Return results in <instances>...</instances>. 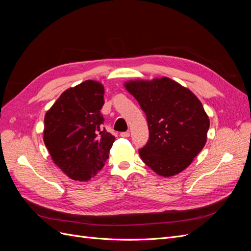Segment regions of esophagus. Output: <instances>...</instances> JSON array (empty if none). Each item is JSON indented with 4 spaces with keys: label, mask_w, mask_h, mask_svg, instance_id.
<instances>
[{
    "label": "esophagus",
    "mask_w": 251,
    "mask_h": 251,
    "mask_svg": "<svg viewBox=\"0 0 251 251\" xmlns=\"http://www.w3.org/2000/svg\"><path fill=\"white\" fill-rule=\"evenodd\" d=\"M120 136L121 137H124V138H126V137H128V136H130V132H123V133H120Z\"/></svg>",
    "instance_id": "esophagus-1"
}]
</instances>
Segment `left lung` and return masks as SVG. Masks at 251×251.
Wrapping results in <instances>:
<instances>
[{
  "instance_id": "8db88e82",
  "label": "left lung",
  "mask_w": 251,
  "mask_h": 251,
  "mask_svg": "<svg viewBox=\"0 0 251 251\" xmlns=\"http://www.w3.org/2000/svg\"><path fill=\"white\" fill-rule=\"evenodd\" d=\"M126 88L148 120L149 140L139 149L142 161L163 177L185 170L206 143L209 119L201 101L168 77L128 81Z\"/></svg>"
}]
</instances>
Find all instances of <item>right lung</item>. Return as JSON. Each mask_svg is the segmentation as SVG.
Here are the masks:
<instances>
[{
    "label": "right lung",
    "mask_w": 251,
    "mask_h": 251,
    "mask_svg": "<svg viewBox=\"0 0 251 251\" xmlns=\"http://www.w3.org/2000/svg\"><path fill=\"white\" fill-rule=\"evenodd\" d=\"M103 95L101 83L86 80L65 91L45 115V146L54 163L73 180L95 176L115 140L102 127Z\"/></svg>",
    "instance_id": "1"
}]
</instances>
